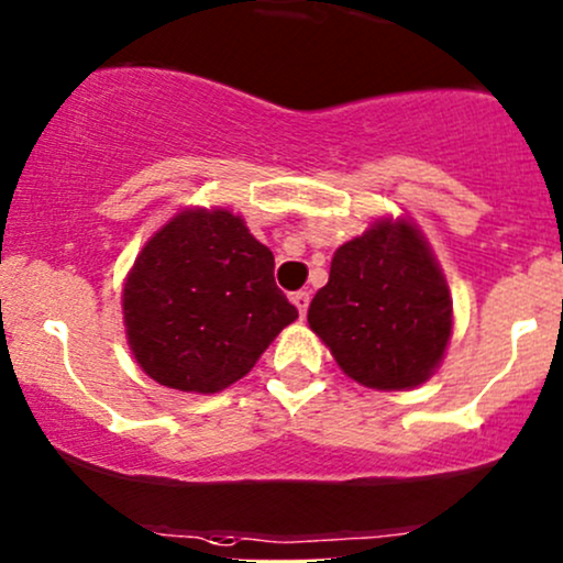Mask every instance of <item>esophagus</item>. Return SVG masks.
Returning <instances> with one entry per match:
<instances>
[{"instance_id": "obj_1", "label": "esophagus", "mask_w": 563, "mask_h": 563, "mask_svg": "<svg viewBox=\"0 0 563 563\" xmlns=\"http://www.w3.org/2000/svg\"><path fill=\"white\" fill-rule=\"evenodd\" d=\"M291 301L296 305V310H299L301 318H305L307 307H310V291H294L291 294Z\"/></svg>"}]
</instances>
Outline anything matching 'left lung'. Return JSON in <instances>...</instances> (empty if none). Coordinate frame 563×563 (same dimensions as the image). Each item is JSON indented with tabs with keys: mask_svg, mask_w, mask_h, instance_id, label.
Masks as SVG:
<instances>
[{
	"mask_svg": "<svg viewBox=\"0 0 563 563\" xmlns=\"http://www.w3.org/2000/svg\"><path fill=\"white\" fill-rule=\"evenodd\" d=\"M307 320L352 379L406 390L443 357L452 299L419 232L406 221H379L333 253Z\"/></svg>",
	"mask_w": 563,
	"mask_h": 563,
	"instance_id": "8db88e82",
	"label": "left lung"
}]
</instances>
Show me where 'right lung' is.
Here are the masks:
<instances>
[{
	"label": "right lung",
	"instance_id": "add662e5",
	"mask_svg": "<svg viewBox=\"0 0 563 563\" xmlns=\"http://www.w3.org/2000/svg\"><path fill=\"white\" fill-rule=\"evenodd\" d=\"M122 310L141 368L184 393L230 387L299 318L275 286L272 251L230 211H184L154 234Z\"/></svg>",
	"mask_w": 563,
	"mask_h": 563
}]
</instances>
